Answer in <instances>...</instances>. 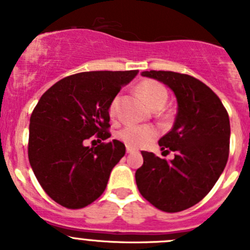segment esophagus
Segmentation results:
<instances>
[{
	"mask_svg": "<svg viewBox=\"0 0 250 250\" xmlns=\"http://www.w3.org/2000/svg\"><path fill=\"white\" fill-rule=\"evenodd\" d=\"M126 151L129 152V154H131V152H138V150H136V149H134V147L126 146Z\"/></svg>",
	"mask_w": 250,
	"mask_h": 250,
	"instance_id": "1",
	"label": "esophagus"
}]
</instances>
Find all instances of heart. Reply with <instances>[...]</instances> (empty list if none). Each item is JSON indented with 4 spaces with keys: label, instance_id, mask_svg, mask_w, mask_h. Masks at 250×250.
<instances>
[{
    "label": "heart",
    "instance_id": "1",
    "mask_svg": "<svg viewBox=\"0 0 250 250\" xmlns=\"http://www.w3.org/2000/svg\"><path fill=\"white\" fill-rule=\"evenodd\" d=\"M139 91L141 96L145 99L150 107H155L158 105H165L167 100V91L161 83L154 80H145L139 85ZM119 98L114 99L110 104L109 114L115 118L118 114ZM156 136V130L149 125H127L120 130L119 138L126 145L132 147H139L147 144L150 140Z\"/></svg>",
    "mask_w": 250,
    "mask_h": 250
}]
</instances>
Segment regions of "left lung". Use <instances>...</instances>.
I'll list each match as a JSON object with an SVG mask.
<instances>
[{
  "label": "left lung",
  "mask_w": 250,
  "mask_h": 250,
  "mask_svg": "<svg viewBox=\"0 0 250 250\" xmlns=\"http://www.w3.org/2000/svg\"><path fill=\"white\" fill-rule=\"evenodd\" d=\"M167 85L178 103L173 129L159 140L175 151L173 160L141 151L144 164L135 173L140 194L158 209L176 213L193 207L211 190L229 156L228 112L210 87L173 71H143Z\"/></svg>",
  "instance_id": "8db88e82"
}]
</instances>
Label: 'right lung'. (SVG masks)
Returning <instances> with one entry per match:
<instances>
[{"label": "right lung", "instance_id": "add662e5", "mask_svg": "<svg viewBox=\"0 0 250 250\" xmlns=\"http://www.w3.org/2000/svg\"><path fill=\"white\" fill-rule=\"evenodd\" d=\"M138 72L71 75L51 86L37 103L30 118L28 160L40 185L60 205L80 209L105 190L125 145L112 140L90 147L85 141L111 136L110 104Z\"/></svg>", "mask_w": 250, "mask_h": 250}]
</instances>
